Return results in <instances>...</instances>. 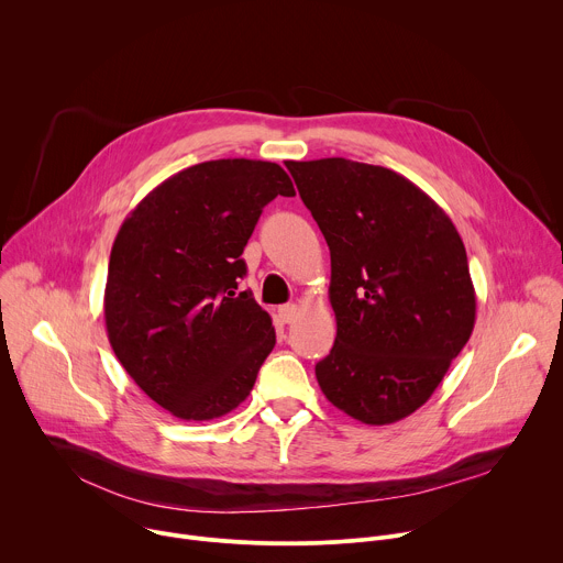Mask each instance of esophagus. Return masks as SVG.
I'll return each mask as SVG.
<instances>
[{
	"instance_id": "obj_1",
	"label": "esophagus",
	"mask_w": 563,
	"mask_h": 563,
	"mask_svg": "<svg viewBox=\"0 0 563 563\" xmlns=\"http://www.w3.org/2000/svg\"><path fill=\"white\" fill-rule=\"evenodd\" d=\"M298 316V307L296 305H283L278 307V318L283 320V323H294Z\"/></svg>"
}]
</instances>
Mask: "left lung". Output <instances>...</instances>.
Returning <instances> with one entry per match:
<instances>
[{
	"mask_svg": "<svg viewBox=\"0 0 563 563\" xmlns=\"http://www.w3.org/2000/svg\"><path fill=\"white\" fill-rule=\"evenodd\" d=\"M287 169L332 256L336 341L316 363L318 385L361 423L406 419L474 330L463 240L426 191L391 169L345 157Z\"/></svg>",
	"mask_w": 563,
	"mask_h": 563,
	"instance_id": "left-lung-1",
	"label": "left lung"
}]
</instances>
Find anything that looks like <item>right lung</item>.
Masks as SVG:
<instances>
[{
	"label": "right lung",
	"mask_w": 563,
	"mask_h": 563,
	"mask_svg": "<svg viewBox=\"0 0 563 563\" xmlns=\"http://www.w3.org/2000/svg\"><path fill=\"white\" fill-rule=\"evenodd\" d=\"M285 169L209 159L157 185L122 222L109 258V343L137 387L183 421L229 415L276 345L272 316L235 291L243 250Z\"/></svg>",
	"instance_id": "obj_1"
}]
</instances>
